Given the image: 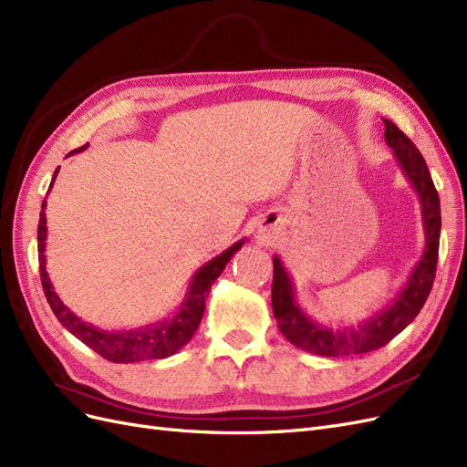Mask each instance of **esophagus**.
Instances as JSON below:
<instances>
[{"instance_id":"obj_1","label":"esophagus","mask_w":467,"mask_h":467,"mask_svg":"<svg viewBox=\"0 0 467 467\" xmlns=\"http://www.w3.org/2000/svg\"><path fill=\"white\" fill-rule=\"evenodd\" d=\"M266 232H271V230H266Z\"/></svg>"}]
</instances>
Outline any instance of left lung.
<instances>
[{
    "label": "left lung",
    "mask_w": 467,
    "mask_h": 467,
    "mask_svg": "<svg viewBox=\"0 0 467 467\" xmlns=\"http://www.w3.org/2000/svg\"><path fill=\"white\" fill-rule=\"evenodd\" d=\"M386 142L393 150V158L398 160L401 171L411 182L419 194L422 210V225H425V251L413 268L405 288L395 296L393 302L381 309L370 319L360 321L357 327H345L333 331L309 317L300 304L296 302L292 280L286 273L280 257H273V314L278 323L280 333L288 341L302 350L314 352L321 357H348L362 355L388 345L395 335H400L411 323L420 307L425 306L438 263V242H441V201L434 189L429 167L422 160L417 146L409 140L391 120L384 119Z\"/></svg>",
    "instance_id": "obj_1"
}]
</instances>
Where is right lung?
<instances>
[{
	"label": "right lung",
	"mask_w": 467,
	"mask_h": 467,
	"mask_svg": "<svg viewBox=\"0 0 467 467\" xmlns=\"http://www.w3.org/2000/svg\"><path fill=\"white\" fill-rule=\"evenodd\" d=\"M89 144L81 146L74 151H69L67 155H74L86 150ZM60 169H56L50 189L54 185V179L58 175ZM40 220H38V266H40V282L42 288H45V296L52 307L54 316L58 317V321L64 325V327L78 337L83 345H88L93 348L97 355H101L103 358L110 362H119V364H129V362H140V360H158V358H167L175 355L177 350L185 347L194 331L199 329L204 307H206V298L210 294V286L214 285V280L222 275L225 265L230 263V259L235 255V253L242 249L245 244V239H239L237 244L220 253L218 257L208 261L204 266H201L199 271L194 273L191 285L187 288L185 300L179 306L175 316L171 319H163L160 323H151L144 325V327L130 329V331H103L99 327H93L91 323L81 321L74 312H69L67 306L58 298V294L54 292L52 282L47 273V257H45V249H47V201L40 206Z\"/></svg>",
	"instance_id": "obj_1"
}]
</instances>
